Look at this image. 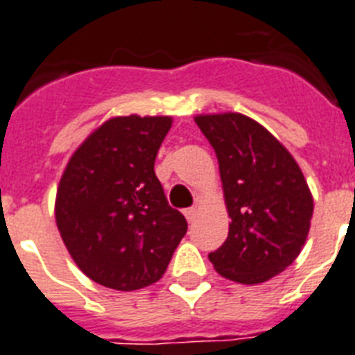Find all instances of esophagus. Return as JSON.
I'll return each mask as SVG.
<instances>
[{"instance_id": "obj_1", "label": "esophagus", "mask_w": 355, "mask_h": 355, "mask_svg": "<svg viewBox=\"0 0 355 355\" xmlns=\"http://www.w3.org/2000/svg\"><path fill=\"white\" fill-rule=\"evenodd\" d=\"M184 215H186L187 223H193L197 217V207H187V209H184Z\"/></svg>"}]
</instances>
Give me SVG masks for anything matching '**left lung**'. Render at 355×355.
<instances>
[{
	"mask_svg": "<svg viewBox=\"0 0 355 355\" xmlns=\"http://www.w3.org/2000/svg\"><path fill=\"white\" fill-rule=\"evenodd\" d=\"M195 122L215 149L232 218L226 243L209 261L230 281L266 282L306 243L313 198L304 175L277 138L246 114H198Z\"/></svg>",
	"mask_w": 355,
	"mask_h": 355,
	"instance_id": "8db88e82",
	"label": "left lung"
}]
</instances>
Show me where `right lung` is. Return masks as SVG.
Segmentation results:
<instances>
[{
    "label": "right lung",
    "instance_id": "right-lung-1",
    "mask_svg": "<svg viewBox=\"0 0 355 355\" xmlns=\"http://www.w3.org/2000/svg\"><path fill=\"white\" fill-rule=\"evenodd\" d=\"M171 116H114L73 153L54 215L76 266L102 286L132 292L162 277L187 232L166 200L155 158Z\"/></svg>",
    "mask_w": 355,
    "mask_h": 355
}]
</instances>
